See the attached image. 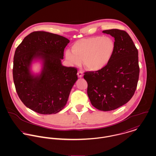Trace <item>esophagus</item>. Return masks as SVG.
Segmentation results:
<instances>
[{
	"label": "esophagus",
	"mask_w": 156,
	"mask_h": 156,
	"mask_svg": "<svg viewBox=\"0 0 156 156\" xmlns=\"http://www.w3.org/2000/svg\"><path fill=\"white\" fill-rule=\"evenodd\" d=\"M77 75H78V77H79L81 78V77H83V73H82V71H78V73H77Z\"/></svg>",
	"instance_id": "obj_1"
}]
</instances>
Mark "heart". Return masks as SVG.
I'll use <instances>...</instances> for the list:
<instances>
[{"instance_id": "b5f03b06", "label": "heart", "mask_w": 156, "mask_h": 156, "mask_svg": "<svg viewBox=\"0 0 156 156\" xmlns=\"http://www.w3.org/2000/svg\"><path fill=\"white\" fill-rule=\"evenodd\" d=\"M115 50L113 40L108 37H93L75 42L71 51L67 50L66 57L73 66H80L91 71L103 69L110 62Z\"/></svg>"}]
</instances>
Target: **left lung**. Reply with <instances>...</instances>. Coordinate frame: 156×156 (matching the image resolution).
Here are the masks:
<instances>
[{
  "mask_svg": "<svg viewBox=\"0 0 156 156\" xmlns=\"http://www.w3.org/2000/svg\"><path fill=\"white\" fill-rule=\"evenodd\" d=\"M103 32L114 37V54L105 68L87 71L83 78L88 83L92 105L100 111H110L127 103L134 94L139 75L138 51L126 31L113 29Z\"/></svg>",
  "mask_w": 156,
  "mask_h": 156,
  "instance_id": "1",
  "label": "left lung"
}]
</instances>
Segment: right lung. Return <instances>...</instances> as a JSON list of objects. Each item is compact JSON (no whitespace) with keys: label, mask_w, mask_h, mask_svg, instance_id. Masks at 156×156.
<instances>
[{"label":"right lung","mask_w":156,"mask_h":156,"mask_svg":"<svg viewBox=\"0 0 156 156\" xmlns=\"http://www.w3.org/2000/svg\"><path fill=\"white\" fill-rule=\"evenodd\" d=\"M69 40L44 31L26 36L15 51L13 79L17 93L23 104L40 114L58 113L67 104L70 91L77 80L74 67L62 65L64 51ZM40 60L41 73L34 75L30 67Z\"/></svg>","instance_id":"obj_1"}]
</instances>
